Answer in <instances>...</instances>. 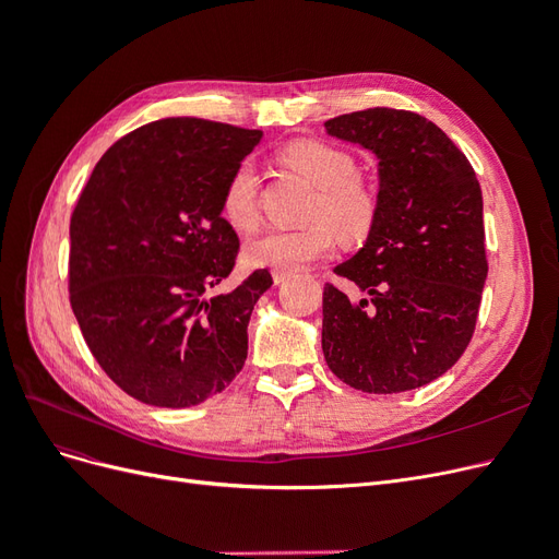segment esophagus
Masks as SVG:
<instances>
[{"label": "esophagus", "mask_w": 559, "mask_h": 559, "mask_svg": "<svg viewBox=\"0 0 559 559\" xmlns=\"http://www.w3.org/2000/svg\"><path fill=\"white\" fill-rule=\"evenodd\" d=\"M286 277H289L286 273H275V275H273V282H275V284H282V282H286Z\"/></svg>", "instance_id": "esophagus-1"}]
</instances>
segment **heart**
I'll list each match as a JSON object with an SVG mask.
<instances>
[{
    "mask_svg": "<svg viewBox=\"0 0 559 559\" xmlns=\"http://www.w3.org/2000/svg\"><path fill=\"white\" fill-rule=\"evenodd\" d=\"M282 160L317 189L308 212L310 226L261 233L247 242L245 259L257 267L296 273L312 261L329 257L335 247L333 230L347 240L366 235L376 222L378 200L357 179V163L341 148L298 140L282 151ZM222 214L240 230H251L259 224V177L249 160H242L226 179Z\"/></svg>",
    "mask_w": 559,
    "mask_h": 559,
    "instance_id": "obj_1",
    "label": "heart"
}]
</instances>
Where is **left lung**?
<instances>
[{
    "mask_svg": "<svg viewBox=\"0 0 559 559\" xmlns=\"http://www.w3.org/2000/svg\"><path fill=\"white\" fill-rule=\"evenodd\" d=\"M378 158V212L366 245L324 286L321 349L333 373L368 394L425 386L471 343L487 280L483 193L471 163L425 116L364 109L324 123Z\"/></svg>",
    "mask_w": 559,
    "mask_h": 559,
    "instance_id": "8db88e82",
    "label": "left lung"
}]
</instances>
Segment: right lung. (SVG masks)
Returning a JSON list of instances; mask_svg holds the SVG:
<instances>
[{"label":"right lung","instance_id":"1","mask_svg":"<svg viewBox=\"0 0 559 559\" xmlns=\"http://www.w3.org/2000/svg\"><path fill=\"white\" fill-rule=\"evenodd\" d=\"M263 138L205 118H163L118 140L70 222V302L95 361L126 394L189 408L247 359V324L267 270L228 294L240 251L222 216L226 179Z\"/></svg>","mask_w":559,"mask_h":559}]
</instances>
